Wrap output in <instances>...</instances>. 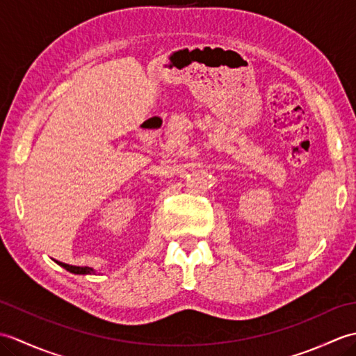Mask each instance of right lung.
I'll use <instances>...</instances> for the list:
<instances>
[{
	"label": "right lung",
	"mask_w": 356,
	"mask_h": 356,
	"mask_svg": "<svg viewBox=\"0 0 356 356\" xmlns=\"http://www.w3.org/2000/svg\"><path fill=\"white\" fill-rule=\"evenodd\" d=\"M56 263L59 264V266H63L64 269L72 272V274L86 275V274H92V272H95L92 268H88V266H72V264H65V263H61V261H56Z\"/></svg>",
	"instance_id": "add662e5"
}]
</instances>
